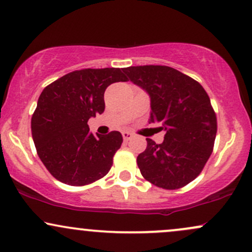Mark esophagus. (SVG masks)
I'll use <instances>...</instances> for the list:
<instances>
[{
    "label": "esophagus",
    "instance_id": "1",
    "mask_svg": "<svg viewBox=\"0 0 252 252\" xmlns=\"http://www.w3.org/2000/svg\"><path fill=\"white\" fill-rule=\"evenodd\" d=\"M122 136H123V140L126 142V141H129L130 138L132 137V134H130V132H128V131H123Z\"/></svg>",
    "mask_w": 252,
    "mask_h": 252
}]
</instances>
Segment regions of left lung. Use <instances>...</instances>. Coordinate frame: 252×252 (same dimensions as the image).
Here are the masks:
<instances>
[{"mask_svg": "<svg viewBox=\"0 0 252 252\" xmlns=\"http://www.w3.org/2000/svg\"><path fill=\"white\" fill-rule=\"evenodd\" d=\"M129 79L150 96V123L166 130L161 144L147 138L137 166L147 181L178 189L201 173L213 152L217 116L207 92L196 80L169 66H130Z\"/></svg>", "mask_w": 252, "mask_h": 252, "instance_id": "1", "label": "left lung"}]
</instances>
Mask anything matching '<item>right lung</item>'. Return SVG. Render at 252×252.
<instances>
[{"label": "right lung", "instance_id": "right-lung-1", "mask_svg": "<svg viewBox=\"0 0 252 252\" xmlns=\"http://www.w3.org/2000/svg\"><path fill=\"white\" fill-rule=\"evenodd\" d=\"M117 82H128L122 68H84L43 89L32 116V136L40 160L57 180L85 186L109 173L122 135L91 134L88 121L103 114L104 92Z\"/></svg>", "mask_w": 252, "mask_h": 252}]
</instances>
